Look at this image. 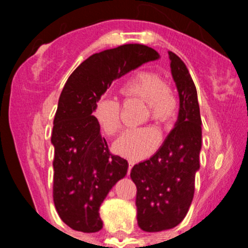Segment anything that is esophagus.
<instances>
[{
	"label": "esophagus",
	"instance_id": "esophagus-1",
	"mask_svg": "<svg viewBox=\"0 0 248 248\" xmlns=\"http://www.w3.org/2000/svg\"><path fill=\"white\" fill-rule=\"evenodd\" d=\"M133 164H134L133 161H128V174L131 172V169H132V167H133Z\"/></svg>",
	"mask_w": 248,
	"mask_h": 248
}]
</instances>
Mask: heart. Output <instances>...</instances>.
<instances>
[{
    "label": "heart",
    "mask_w": 248,
    "mask_h": 248,
    "mask_svg": "<svg viewBox=\"0 0 248 248\" xmlns=\"http://www.w3.org/2000/svg\"><path fill=\"white\" fill-rule=\"evenodd\" d=\"M124 101L138 99L146 106V119L157 124L170 122L177 110V99L163 78L151 71H138L132 74L120 87ZM92 116L102 133L114 137L121 131L120 104L110 98H101L94 103ZM161 136L155 127L147 126L131 129L115 141L114 150L120 156L138 161L150 156L158 146Z\"/></svg>",
    "instance_id": "1"
}]
</instances>
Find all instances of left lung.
I'll return each instance as SVG.
<instances>
[{
	"instance_id": "8db88e82",
	"label": "left lung",
	"mask_w": 248,
	"mask_h": 248,
	"mask_svg": "<svg viewBox=\"0 0 248 248\" xmlns=\"http://www.w3.org/2000/svg\"><path fill=\"white\" fill-rule=\"evenodd\" d=\"M168 54L180 97L179 119L161 149L131 170L138 226L150 232L174 228L185 218L201 167L202 119L196 85L182 60Z\"/></svg>"
}]
</instances>
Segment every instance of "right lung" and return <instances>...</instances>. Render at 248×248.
I'll list each match as a JSON object with an SVG mask.
<instances>
[{
  "label": "right lung",
  "instance_id": "add662e5",
  "mask_svg": "<svg viewBox=\"0 0 248 248\" xmlns=\"http://www.w3.org/2000/svg\"><path fill=\"white\" fill-rule=\"evenodd\" d=\"M158 57L152 47L124 44L90 56L64 84L51 134L52 197L60 218L74 231H101L99 206L128 168L101 137L92 116L94 103L115 79Z\"/></svg>",
  "mask_w": 248,
  "mask_h": 248
}]
</instances>
